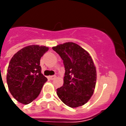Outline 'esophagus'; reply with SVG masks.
<instances>
[{
  "label": "esophagus",
  "mask_w": 126,
  "mask_h": 126,
  "mask_svg": "<svg viewBox=\"0 0 126 126\" xmlns=\"http://www.w3.org/2000/svg\"><path fill=\"white\" fill-rule=\"evenodd\" d=\"M55 77H56L55 75H52V76H49V79H50V80H53V79H55Z\"/></svg>",
  "instance_id": "obj_1"
}]
</instances>
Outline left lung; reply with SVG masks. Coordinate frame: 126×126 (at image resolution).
Returning <instances> with one entry per match:
<instances>
[{"mask_svg": "<svg viewBox=\"0 0 126 126\" xmlns=\"http://www.w3.org/2000/svg\"><path fill=\"white\" fill-rule=\"evenodd\" d=\"M63 59L65 66L63 86L57 89L59 98L70 107L84 105L95 88L97 73L88 51L74 42H66L52 47Z\"/></svg>", "mask_w": 126, "mask_h": 126, "instance_id": "left-lung-1", "label": "left lung"}]
</instances>
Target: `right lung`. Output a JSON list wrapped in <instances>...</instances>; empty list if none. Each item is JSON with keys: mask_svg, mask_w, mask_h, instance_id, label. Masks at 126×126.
Instances as JSON below:
<instances>
[{"mask_svg": "<svg viewBox=\"0 0 126 126\" xmlns=\"http://www.w3.org/2000/svg\"><path fill=\"white\" fill-rule=\"evenodd\" d=\"M47 50L48 47L43 46H28L11 59L7 70V84L11 94L19 103H31L47 80L40 66V58Z\"/></svg>", "mask_w": 126, "mask_h": 126, "instance_id": "add662e5", "label": "right lung"}]
</instances>
